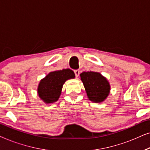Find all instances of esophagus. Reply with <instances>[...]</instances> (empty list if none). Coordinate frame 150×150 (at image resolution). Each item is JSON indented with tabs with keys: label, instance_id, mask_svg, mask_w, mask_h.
<instances>
[{
	"label": "esophagus",
	"instance_id": "1",
	"mask_svg": "<svg viewBox=\"0 0 150 150\" xmlns=\"http://www.w3.org/2000/svg\"><path fill=\"white\" fill-rule=\"evenodd\" d=\"M74 74H75L76 77V78L79 77V74H80V70H79V69H76V70H74Z\"/></svg>",
	"mask_w": 150,
	"mask_h": 150
}]
</instances>
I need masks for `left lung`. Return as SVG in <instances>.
I'll return each instance as SVG.
<instances>
[{
    "label": "left lung",
    "instance_id": "8db88e82",
    "mask_svg": "<svg viewBox=\"0 0 150 150\" xmlns=\"http://www.w3.org/2000/svg\"><path fill=\"white\" fill-rule=\"evenodd\" d=\"M80 76L89 100L96 103L104 101L110 89V84L106 78L95 71H84Z\"/></svg>",
    "mask_w": 150,
    "mask_h": 150
}]
</instances>
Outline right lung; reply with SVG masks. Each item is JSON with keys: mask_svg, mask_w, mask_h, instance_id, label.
<instances>
[{"mask_svg": "<svg viewBox=\"0 0 150 150\" xmlns=\"http://www.w3.org/2000/svg\"><path fill=\"white\" fill-rule=\"evenodd\" d=\"M74 77V71L69 69L51 71L39 83V97L46 104L57 102L60 97L65 82Z\"/></svg>", "mask_w": 150, "mask_h": 150, "instance_id": "right-lung-1", "label": "right lung"}]
</instances>
